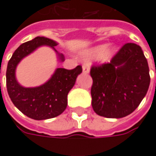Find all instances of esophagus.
Returning a JSON list of instances; mask_svg holds the SVG:
<instances>
[{
	"instance_id": "1",
	"label": "esophagus",
	"mask_w": 156,
	"mask_h": 156,
	"mask_svg": "<svg viewBox=\"0 0 156 156\" xmlns=\"http://www.w3.org/2000/svg\"><path fill=\"white\" fill-rule=\"evenodd\" d=\"M90 73V68L87 65H83V74H88Z\"/></svg>"
}]
</instances>
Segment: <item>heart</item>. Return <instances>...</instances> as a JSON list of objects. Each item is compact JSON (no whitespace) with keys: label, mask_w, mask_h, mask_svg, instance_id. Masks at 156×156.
<instances>
[{"label":"heart","mask_w":156,"mask_h":156,"mask_svg":"<svg viewBox=\"0 0 156 156\" xmlns=\"http://www.w3.org/2000/svg\"><path fill=\"white\" fill-rule=\"evenodd\" d=\"M107 46L105 45H101V46H95L90 49H87L83 51L81 54V57L84 59H91V58H99L101 61L106 62L110 60V58L113 56L115 52V48L110 46V47H106Z\"/></svg>","instance_id":"heart-1"}]
</instances>
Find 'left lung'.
<instances>
[{
    "instance_id": "obj_1",
    "label": "left lung",
    "mask_w": 156,
    "mask_h": 156,
    "mask_svg": "<svg viewBox=\"0 0 156 156\" xmlns=\"http://www.w3.org/2000/svg\"><path fill=\"white\" fill-rule=\"evenodd\" d=\"M91 105L98 115L122 118L131 114L147 94L149 83L148 61L141 46L127 43L111 61L92 66Z\"/></svg>"
}]
</instances>
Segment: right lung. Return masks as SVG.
<instances>
[{
    "label": "right lung",
    "instance_id": "obj_1",
    "mask_svg": "<svg viewBox=\"0 0 156 156\" xmlns=\"http://www.w3.org/2000/svg\"><path fill=\"white\" fill-rule=\"evenodd\" d=\"M57 45L56 41L51 39L38 36L21 44L8 61L6 79L9 98L18 110L34 120L53 118L65 111L67 106V95L82 73V67L78 66L73 70L57 68L48 81L36 87L20 85L15 76L16 67L25 57L43 46H50L55 51L58 60L65 61L64 55L54 47Z\"/></svg>",
    "mask_w": 156,
    "mask_h": 156
}]
</instances>
